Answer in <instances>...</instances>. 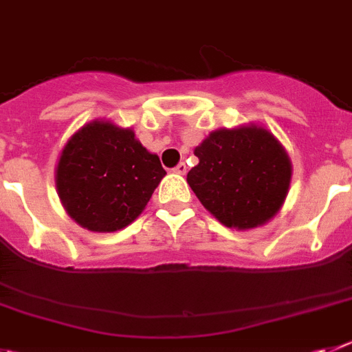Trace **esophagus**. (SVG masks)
Segmentation results:
<instances>
[{"mask_svg": "<svg viewBox=\"0 0 352 352\" xmlns=\"http://www.w3.org/2000/svg\"><path fill=\"white\" fill-rule=\"evenodd\" d=\"M173 173H176V174H185V173H186V164H185V162H179L178 166L174 167Z\"/></svg>", "mask_w": 352, "mask_h": 352, "instance_id": "esophagus-1", "label": "esophagus"}]
</instances>
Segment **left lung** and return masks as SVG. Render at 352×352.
Returning <instances> with one entry per match:
<instances>
[{"instance_id":"1","label":"left lung","mask_w":352,"mask_h":352,"mask_svg":"<svg viewBox=\"0 0 352 352\" xmlns=\"http://www.w3.org/2000/svg\"><path fill=\"white\" fill-rule=\"evenodd\" d=\"M193 155L199 164L186 174V182L225 227H262L281 211L293 169L269 129L256 124L218 129L195 146Z\"/></svg>"}]
</instances>
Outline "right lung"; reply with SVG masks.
Here are the masks:
<instances>
[{"label": "right lung", "mask_w": 352, "mask_h": 352, "mask_svg": "<svg viewBox=\"0 0 352 352\" xmlns=\"http://www.w3.org/2000/svg\"><path fill=\"white\" fill-rule=\"evenodd\" d=\"M166 176L131 127L92 120L64 144L56 188L64 211L90 232H117L144 211Z\"/></svg>", "instance_id": "add662e5"}]
</instances>
